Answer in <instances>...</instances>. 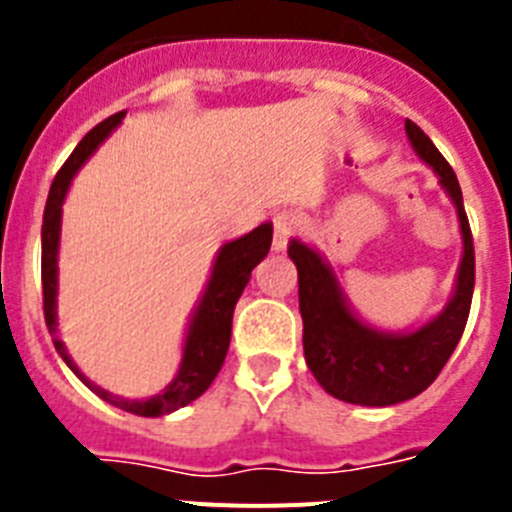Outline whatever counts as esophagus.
<instances>
[{
  "instance_id": "1",
  "label": "esophagus",
  "mask_w": 512,
  "mask_h": 512,
  "mask_svg": "<svg viewBox=\"0 0 512 512\" xmlns=\"http://www.w3.org/2000/svg\"><path fill=\"white\" fill-rule=\"evenodd\" d=\"M297 228V215L289 210H282L274 215V251H284Z\"/></svg>"
}]
</instances>
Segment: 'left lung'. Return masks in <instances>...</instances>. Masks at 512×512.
Returning <instances> with one entry per match:
<instances>
[{"instance_id": "obj_1", "label": "left lung", "mask_w": 512, "mask_h": 512, "mask_svg": "<svg viewBox=\"0 0 512 512\" xmlns=\"http://www.w3.org/2000/svg\"><path fill=\"white\" fill-rule=\"evenodd\" d=\"M405 133L415 153L438 174L459 215L464 253L454 297L441 315L410 333L372 328L351 312L333 271L318 251L300 241H292L287 248L300 282L302 346L310 372L328 395L369 408L397 405L431 387L464 333L474 292V243L459 179L413 120H405Z\"/></svg>"}]
</instances>
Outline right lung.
<instances>
[{
	"label": "right lung",
	"instance_id": "right-lung-1",
	"mask_svg": "<svg viewBox=\"0 0 512 512\" xmlns=\"http://www.w3.org/2000/svg\"><path fill=\"white\" fill-rule=\"evenodd\" d=\"M125 117V112H117L110 115L107 120H102L99 125H94L84 138H81L79 146L74 148L66 164L61 166V171L56 174L51 184V192H48V202H45L43 212V312H45V325L53 333V346L61 354V359L69 364L71 372L87 384L94 395L102 397L104 402H110L115 408L125 410V413L143 415V418H158V415L174 413V410L184 408L192 400L202 395L212 384V379L217 377L220 366H223L225 354H228L230 346V328H233V310L238 297L243 295L248 279H251V271L259 266V261L264 259L271 248V223L259 225L253 228L251 233L241 235L238 241H230L220 248L217 253L215 266H212L210 282L205 287V295H202L200 305L194 310L192 320H189L187 341H184V354L182 364H179V372L171 379L169 387H166L161 395H153L148 400H122V397L112 395V392L102 390L94 382H89L84 374L79 372V366L74 364V359L69 356L66 346H63L61 338L56 336V292H58V241H61V205L66 200V192L71 187V179H74L76 171L81 169V164L97 151V146L102 143L112 130L117 128Z\"/></svg>",
	"mask_w": 512,
	"mask_h": 512
}]
</instances>
